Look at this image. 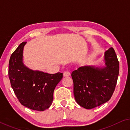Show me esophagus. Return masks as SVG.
<instances>
[{"instance_id": "esophagus-1", "label": "esophagus", "mask_w": 130, "mask_h": 130, "mask_svg": "<svg viewBox=\"0 0 130 130\" xmlns=\"http://www.w3.org/2000/svg\"><path fill=\"white\" fill-rule=\"evenodd\" d=\"M70 74V73L69 72V71H65L63 73V76L64 77H67V76H69Z\"/></svg>"}]
</instances>
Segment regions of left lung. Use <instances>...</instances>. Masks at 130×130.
Wrapping results in <instances>:
<instances>
[{"label":"left lung","instance_id":"1","mask_svg":"<svg viewBox=\"0 0 130 130\" xmlns=\"http://www.w3.org/2000/svg\"><path fill=\"white\" fill-rule=\"evenodd\" d=\"M104 59V68L84 66L72 73L76 101L86 109H92L108 102L115 90L120 66L112 47L106 51Z\"/></svg>","mask_w":130,"mask_h":130}]
</instances>
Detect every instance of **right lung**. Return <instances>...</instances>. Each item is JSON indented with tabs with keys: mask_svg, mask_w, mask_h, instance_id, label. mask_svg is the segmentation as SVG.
<instances>
[{
	"mask_svg": "<svg viewBox=\"0 0 130 130\" xmlns=\"http://www.w3.org/2000/svg\"><path fill=\"white\" fill-rule=\"evenodd\" d=\"M25 44L26 42L20 44L10 56L9 78L14 93L22 105L43 111L52 104L54 89L63 78V73H46L25 66L22 54Z\"/></svg>",
	"mask_w": 130,
	"mask_h": 130,
	"instance_id": "right-lung-1",
	"label": "right lung"
}]
</instances>
